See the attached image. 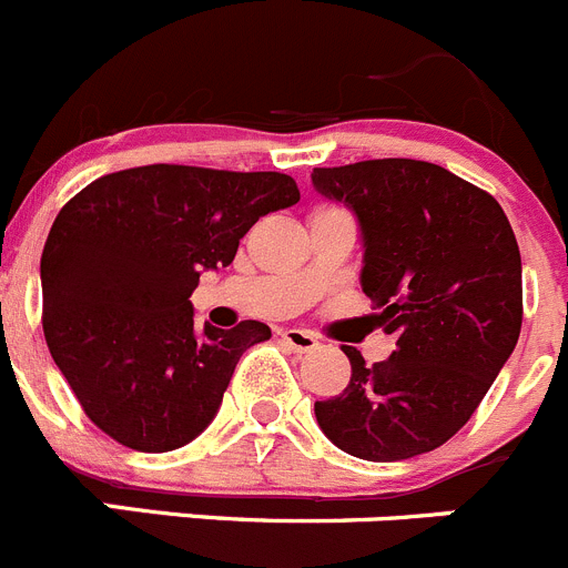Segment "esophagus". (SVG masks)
<instances>
[{"instance_id": "esophagus-1", "label": "esophagus", "mask_w": 568, "mask_h": 568, "mask_svg": "<svg viewBox=\"0 0 568 568\" xmlns=\"http://www.w3.org/2000/svg\"><path fill=\"white\" fill-rule=\"evenodd\" d=\"M283 342H285V347L294 349V353H300V356L302 353H314V349L320 347V342H316L314 333L296 331V327H291V331L283 333Z\"/></svg>"}]
</instances>
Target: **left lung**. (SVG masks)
Wrapping results in <instances>:
<instances>
[{
	"mask_svg": "<svg viewBox=\"0 0 568 568\" xmlns=\"http://www.w3.org/2000/svg\"><path fill=\"white\" fill-rule=\"evenodd\" d=\"M311 182L356 215L362 288L397 336L373 367L344 347L353 375L342 395L316 400V423L369 463L434 452L470 420L521 333L510 221L490 193L417 159L314 168Z\"/></svg>",
	"mask_w": 568,
	"mask_h": 568,
	"instance_id": "obj_1",
	"label": "left lung"
}]
</instances>
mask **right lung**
<instances>
[{
	"instance_id": "right-lung-1",
	"label": "right lung",
	"mask_w": 568,
	"mask_h": 568,
	"mask_svg": "<svg viewBox=\"0 0 568 568\" xmlns=\"http://www.w3.org/2000/svg\"><path fill=\"white\" fill-rule=\"evenodd\" d=\"M296 201L285 173L145 164L63 204L41 254L44 338L94 426L148 454L210 426L235 364L272 331L199 327L190 294L257 219Z\"/></svg>"
}]
</instances>
